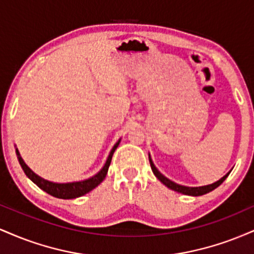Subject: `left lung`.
Wrapping results in <instances>:
<instances>
[{"label": "left lung", "instance_id": "8db88e82", "mask_svg": "<svg viewBox=\"0 0 254 254\" xmlns=\"http://www.w3.org/2000/svg\"><path fill=\"white\" fill-rule=\"evenodd\" d=\"M149 162H150L151 171H153V173L155 174V177L160 180V182L164 184V185L167 186L168 189H171V190L180 192V193H183V194H188V196H202V194H205V193H208V192L215 190V189L218 188V186H220L221 184L226 180V178L228 177L230 172H232V171H229L226 176L222 177L220 180H217V182H215L214 184H210V185L198 186V188H189V186H183V185H179V184H176L174 182H172V180L167 179L164 174L160 173V172L157 171V168L155 167V165H154L153 161H151L150 155H149Z\"/></svg>", "mask_w": 254, "mask_h": 254}]
</instances>
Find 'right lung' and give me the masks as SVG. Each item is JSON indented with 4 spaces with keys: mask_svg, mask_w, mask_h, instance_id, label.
Segmentation results:
<instances>
[{
    "mask_svg": "<svg viewBox=\"0 0 254 254\" xmlns=\"http://www.w3.org/2000/svg\"><path fill=\"white\" fill-rule=\"evenodd\" d=\"M119 142H121V139L113 145V148L111 149L109 154V157H107L106 162H105L104 167L101 168L95 176L89 178V179L81 180V182H74V183L58 184V183H52V182H49V180L43 179V178L37 176V174L25 164V161L22 160V157L20 156L19 150L17 149H16V155H17V160H19L20 165H21L22 170H24L26 176L30 178L32 182L36 184L37 186H39L42 190H44L46 193L51 194V196L54 197L62 198V199H72V198H77V197L83 196V194L88 193L89 191H92L93 189L97 188L99 184L103 182L105 177H106L107 171H109L111 160H112V155L113 153H115V150L117 149Z\"/></svg>",
    "mask_w": 254,
    "mask_h": 254,
    "instance_id": "right-lung-1",
    "label": "right lung"
}]
</instances>
